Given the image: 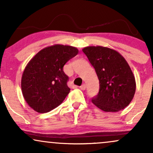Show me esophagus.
Instances as JSON below:
<instances>
[{
    "label": "esophagus",
    "instance_id": "obj_1",
    "mask_svg": "<svg viewBox=\"0 0 153 153\" xmlns=\"http://www.w3.org/2000/svg\"><path fill=\"white\" fill-rule=\"evenodd\" d=\"M80 88L81 89V90H85V88H86V85H85V84H82L81 86H80Z\"/></svg>",
    "mask_w": 153,
    "mask_h": 153
}]
</instances>
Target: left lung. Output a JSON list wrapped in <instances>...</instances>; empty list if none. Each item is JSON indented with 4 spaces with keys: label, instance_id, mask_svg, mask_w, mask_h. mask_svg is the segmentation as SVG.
<instances>
[{
    "label": "left lung",
    "instance_id": "left-lung-1",
    "mask_svg": "<svg viewBox=\"0 0 153 153\" xmlns=\"http://www.w3.org/2000/svg\"><path fill=\"white\" fill-rule=\"evenodd\" d=\"M99 80V91L91 101L106 112H117L130 103L136 90L135 79L125 59L117 51L103 47L82 50Z\"/></svg>",
    "mask_w": 153,
    "mask_h": 153
}]
</instances>
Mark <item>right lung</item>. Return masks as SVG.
Returning <instances> with one entry per match:
<instances>
[{
    "instance_id": "right-lung-1",
    "label": "right lung",
    "mask_w": 153,
    "mask_h": 153,
    "mask_svg": "<svg viewBox=\"0 0 153 153\" xmlns=\"http://www.w3.org/2000/svg\"><path fill=\"white\" fill-rule=\"evenodd\" d=\"M78 53L75 47L56 45L39 51L31 59L22 78L23 96L31 108L47 113L62 103L71 91L63 67Z\"/></svg>"
}]
</instances>
